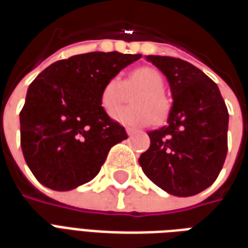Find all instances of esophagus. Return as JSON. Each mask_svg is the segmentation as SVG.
Instances as JSON below:
<instances>
[{
  "label": "esophagus",
  "mask_w": 248,
  "mask_h": 248,
  "mask_svg": "<svg viewBox=\"0 0 248 248\" xmlns=\"http://www.w3.org/2000/svg\"><path fill=\"white\" fill-rule=\"evenodd\" d=\"M126 133H127V135H129V137H131V135H134V134H135V130H134V129H130V127H127V129H126Z\"/></svg>",
  "instance_id": "1"
}]
</instances>
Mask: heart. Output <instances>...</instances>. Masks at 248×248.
Segmentation results:
<instances>
[{"label":"heart","instance_id":"1","mask_svg":"<svg viewBox=\"0 0 248 248\" xmlns=\"http://www.w3.org/2000/svg\"><path fill=\"white\" fill-rule=\"evenodd\" d=\"M165 81L161 73L151 67H140L131 71L122 81L118 77L110 78L101 92V105L108 114H111L131 97L133 106L122 108L114 113V119L131 127H142L154 121L159 124L170 110V101L165 95Z\"/></svg>","mask_w":248,"mask_h":248}]
</instances>
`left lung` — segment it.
<instances>
[{"mask_svg":"<svg viewBox=\"0 0 248 248\" xmlns=\"http://www.w3.org/2000/svg\"><path fill=\"white\" fill-rule=\"evenodd\" d=\"M166 76L174 102L167 124L149 133L140 156L146 177L175 197H191L215 182L227 154L229 111L217 83L191 63L147 56Z\"/></svg>","mask_w":248,"mask_h":248,"instance_id":"left-lung-1","label":"left lung"}]
</instances>
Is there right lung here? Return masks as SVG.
Segmentation results:
<instances>
[{"label":"right lung","mask_w":248,"mask_h":248,"mask_svg":"<svg viewBox=\"0 0 248 248\" xmlns=\"http://www.w3.org/2000/svg\"><path fill=\"white\" fill-rule=\"evenodd\" d=\"M140 54L93 51L51 63L30 83L21 113V147L44 186L69 191L92 181L124 126L101 105L105 83Z\"/></svg>","instance_id":"obj_1"}]
</instances>
